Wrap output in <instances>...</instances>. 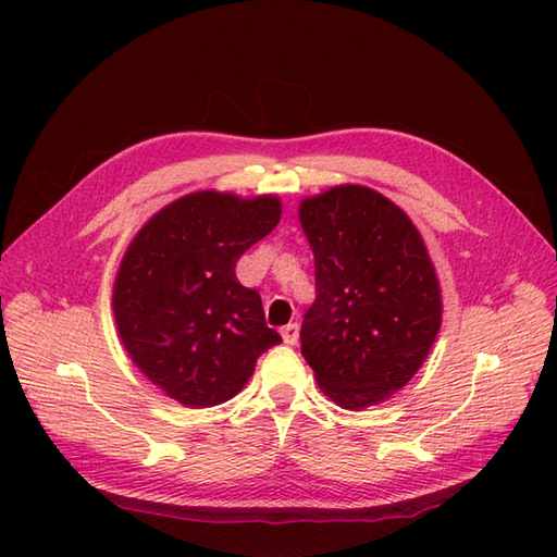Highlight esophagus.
Returning <instances> with one entry per match:
<instances>
[{"label":"esophagus","mask_w":557,"mask_h":557,"mask_svg":"<svg viewBox=\"0 0 557 557\" xmlns=\"http://www.w3.org/2000/svg\"><path fill=\"white\" fill-rule=\"evenodd\" d=\"M282 339H285V345H297V342H299V325L289 323V325L282 327Z\"/></svg>","instance_id":"obj_1"}]
</instances>
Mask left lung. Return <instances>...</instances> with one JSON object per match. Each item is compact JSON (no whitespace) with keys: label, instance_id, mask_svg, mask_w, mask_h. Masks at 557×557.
I'll use <instances>...</instances> for the list:
<instances>
[{"label":"left lung","instance_id":"obj_1","mask_svg":"<svg viewBox=\"0 0 557 557\" xmlns=\"http://www.w3.org/2000/svg\"><path fill=\"white\" fill-rule=\"evenodd\" d=\"M299 222L315 260L304 359L342 409L381 405L417 375L443 323L429 248L405 210L359 184L304 198Z\"/></svg>","mask_w":557,"mask_h":557}]
</instances>
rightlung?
Listing matches in <instances>:
<instances>
[{
    "label": "right lung",
    "instance_id": "right-lung-1",
    "mask_svg": "<svg viewBox=\"0 0 557 557\" xmlns=\"http://www.w3.org/2000/svg\"><path fill=\"white\" fill-rule=\"evenodd\" d=\"M280 215L277 196L196 191L156 212L128 244L112 294L116 333L170 399L188 409L222 405L282 342L258 292L234 275Z\"/></svg>",
    "mask_w": 557,
    "mask_h": 557
}]
</instances>
